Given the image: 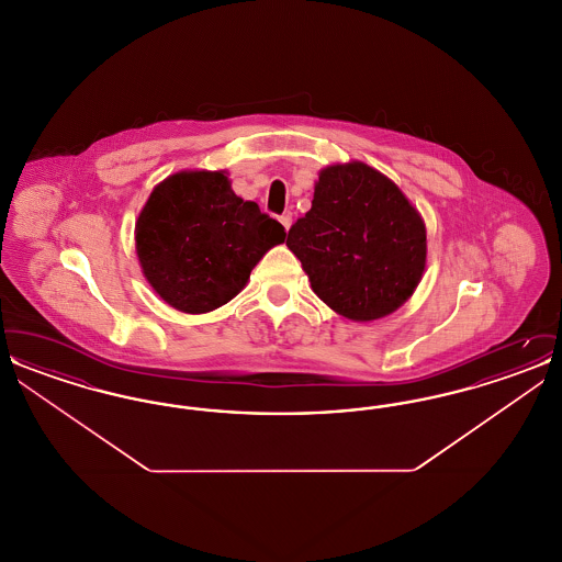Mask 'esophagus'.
Here are the masks:
<instances>
[{"instance_id": "34e87169", "label": "esophagus", "mask_w": 562, "mask_h": 562, "mask_svg": "<svg viewBox=\"0 0 562 562\" xmlns=\"http://www.w3.org/2000/svg\"><path fill=\"white\" fill-rule=\"evenodd\" d=\"M280 223L284 225V229L289 232L291 229V225H293V214L291 213H284L282 216H280Z\"/></svg>"}]
</instances>
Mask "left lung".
<instances>
[{
  "label": "left lung",
  "instance_id": "8db88e82",
  "mask_svg": "<svg viewBox=\"0 0 562 562\" xmlns=\"http://www.w3.org/2000/svg\"><path fill=\"white\" fill-rule=\"evenodd\" d=\"M286 246L314 293L349 321L396 312L426 268V225L401 189L362 161L324 168Z\"/></svg>",
  "mask_w": 562,
  "mask_h": 562
}]
</instances>
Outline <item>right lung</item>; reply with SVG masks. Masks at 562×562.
Masks as SVG:
<instances>
[{
  "label": "right lung",
  "instance_id": "1",
  "mask_svg": "<svg viewBox=\"0 0 562 562\" xmlns=\"http://www.w3.org/2000/svg\"><path fill=\"white\" fill-rule=\"evenodd\" d=\"M284 227L234 193L225 172H179L151 191L134 240L154 291L179 312L204 314L232 301Z\"/></svg>",
  "mask_w": 562,
  "mask_h": 562
}]
</instances>
